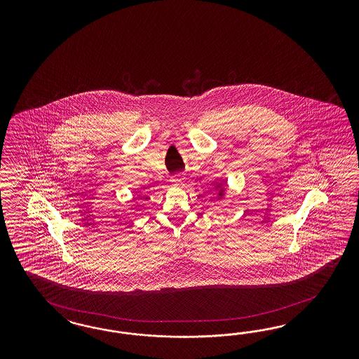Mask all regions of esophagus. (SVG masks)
I'll use <instances>...</instances> for the list:
<instances>
[{"label":"esophagus","instance_id":"esophagus-1","mask_svg":"<svg viewBox=\"0 0 359 359\" xmlns=\"http://www.w3.org/2000/svg\"><path fill=\"white\" fill-rule=\"evenodd\" d=\"M172 182H174L176 185H182L183 184V182H184V176L182 174L175 175Z\"/></svg>","mask_w":359,"mask_h":359}]
</instances>
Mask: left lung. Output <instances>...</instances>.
I'll list each match as a JSON object with an SVG mask.
<instances>
[{"instance_id": "8db88e82", "label": "left lung", "mask_w": 359, "mask_h": 359, "mask_svg": "<svg viewBox=\"0 0 359 359\" xmlns=\"http://www.w3.org/2000/svg\"><path fill=\"white\" fill-rule=\"evenodd\" d=\"M216 189H218L217 200H222L224 196H225V187H224L222 183H218V184L216 185Z\"/></svg>"}]
</instances>
